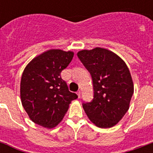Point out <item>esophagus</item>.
<instances>
[{"mask_svg":"<svg viewBox=\"0 0 153 153\" xmlns=\"http://www.w3.org/2000/svg\"><path fill=\"white\" fill-rule=\"evenodd\" d=\"M77 95H78V97L79 98H80V95H81V91H79L78 92H77Z\"/></svg>","mask_w":153,"mask_h":153,"instance_id":"esophagus-1","label":"esophagus"}]
</instances>
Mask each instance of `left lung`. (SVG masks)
Masks as SVG:
<instances>
[{"label": "left lung", "mask_w": 153, "mask_h": 153, "mask_svg": "<svg viewBox=\"0 0 153 153\" xmlns=\"http://www.w3.org/2000/svg\"><path fill=\"white\" fill-rule=\"evenodd\" d=\"M78 57L92 78L94 98L82 103L86 115L99 128H110L129 108L133 82L127 65L113 51L101 48L82 50Z\"/></svg>", "instance_id": "obj_1"}]
</instances>
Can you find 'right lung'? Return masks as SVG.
<instances>
[{
    "label": "right lung",
    "instance_id": "right-lung-1",
    "mask_svg": "<svg viewBox=\"0 0 153 153\" xmlns=\"http://www.w3.org/2000/svg\"><path fill=\"white\" fill-rule=\"evenodd\" d=\"M73 51L51 49L35 57L24 70L20 81L22 105L33 122L52 128L62 121L71 101L61 72L71 62Z\"/></svg>",
    "mask_w": 153,
    "mask_h": 153
}]
</instances>
